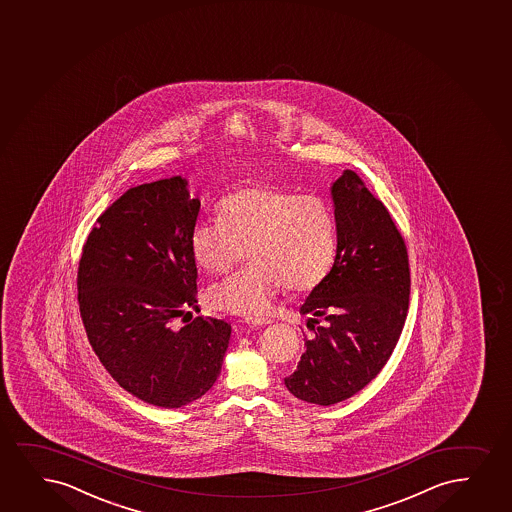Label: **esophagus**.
<instances>
[{
    "label": "esophagus",
    "mask_w": 512,
    "mask_h": 512,
    "mask_svg": "<svg viewBox=\"0 0 512 512\" xmlns=\"http://www.w3.org/2000/svg\"><path fill=\"white\" fill-rule=\"evenodd\" d=\"M248 326H252V328H259V326H267V324H271V319H264V317H248L245 319Z\"/></svg>",
    "instance_id": "esophagus-1"
}]
</instances>
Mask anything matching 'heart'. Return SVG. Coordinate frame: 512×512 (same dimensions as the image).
Masks as SVG:
<instances>
[{
  "instance_id": "1",
  "label": "heart",
  "mask_w": 512,
  "mask_h": 512,
  "mask_svg": "<svg viewBox=\"0 0 512 512\" xmlns=\"http://www.w3.org/2000/svg\"><path fill=\"white\" fill-rule=\"evenodd\" d=\"M190 250L210 274L228 271L247 250L252 262L215 283L209 303L236 316H265L283 284L309 291L328 276L336 255L335 217L321 196L255 184L222 200L219 221L191 229Z\"/></svg>"
}]
</instances>
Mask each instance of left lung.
<instances>
[{"label": "left lung", "mask_w": 512, "mask_h": 512, "mask_svg": "<svg viewBox=\"0 0 512 512\" xmlns=\"http://www.w3.org/2000/svg\"><path fill=\"white\" fill-rule=\"evenodd\" d=\"M331 198L335 264L300 307L314 338L284 378L291 395L317 405L347 400L378 376L404 329L411 295L407 247L381 200L354 171L336 179ZM319 321L325 324L316 329Z\"/></svg>", "instance_id": "1"}]
</instances>
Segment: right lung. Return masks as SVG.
I'll return each mask as SVG.
<instances>
[{"instance_id": "right-lung-1", "label": "right lung", "mask_w": 512, "mask_h": 512, "mask_svg": "<svg viewBox=\"0 0 512 512\" xmlns=\"http://www.w3.org/2000/svg\"><path fill=\"white\" fill-rule=\"evenodd\" d=\"M200 200L181 176L139 184L98 217L84 243L77 300L89 343L126 392L177 409L203 397L221 374L231 326L195 317L191 229Z\"/></svg>"}]
</instances>
